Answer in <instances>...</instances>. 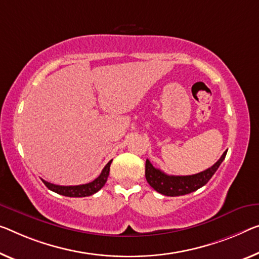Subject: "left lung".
I'll use <instances>...</instances> for the list:
<instances>
[{
  "label": "left lung",
  "mask_w": 259,
  "mask_h": 259,
  "mask_svg": "<svg viewBox=\"0 0 259 259\" xmlns=\"http://www.w3.org/2000/svg\"><path fill=\"white\" fill-rule=\"evenodd\" d=\"M227 150L222 154L217 163L206 169L196 175H190V176H171L161 171L160 169L154 168L149 160L146 161V180L152 188L157 191L158 193L164 194L169 197H178L194 192L200 189L212 178L215 174L219 166L225 160Z\"/></svg>",
  "instance_id": "8db88e82"
}]
</instances>
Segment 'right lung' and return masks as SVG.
Returning a JSON list of instances; mask_svg holds the SVG:
<instances>
[{
    "instance_id": "right-lung-1",
    "label": "right lung",
    "mask_w": 259,
    "mask_h": 259,
    "mask_svg": "<svg viewBox=\"0 0 259 259\" xmlns=\"http://www.w3.org/2000/svg\"><path fill=\"white\" fill-rule=\"evenodd\" d=\"M111 162H112V160H111L104 166V169L102 170L101 175H99L96 180H94L93 182H90V183H87V184L74 185V186H62V185L52 184V183H49V182H46L44 180H41V181H42L44 184H45L51 191H53V192L58 193V194H61V196L75 197V198L89 197V196H91V194L98 192V191L105 185V183L107 181V177H109Z\"/></svg>"
}]
</instances>
